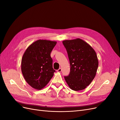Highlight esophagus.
I'll return each mask as SVG.
<instances>
[{
	"mask_svg": "<svg viewBox=\"0 0 120 120\" xmlns=\"http://www.w3.org/2000/svg\"><path fill=\"white\" fill-rule=\"evenodd\" d=\"M61 71H62V69L61 68H59L58 70H57V71H58V72H61Z\"/></svg>",
	"mask_w": 120,
	"mask_h": 120,
	"instance_id": "esophagus-1",
	"label": "esophagus"
}]
</instances>
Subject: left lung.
Returning <instances> with one entry per match:
<instances>
[{"mask_svg": "<svg viewBox=\"0 0 120 120\" xmlns=\"http://www.w3.org/2000/svg\"><path fill=\"white\" fill-rule=\"evenodd\" d=\"M70 63V72L64 76L71 89L77 91L84 90L94 79L98 66L96 51L83 40L77 38L64 40Z\"/></svg>", "mask_w": 120, "mask_h": 120, "instance_id": "1", "label": "left lung"}]
</instances>
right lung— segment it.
Masks as SVG:
<instances>
[{
    "label": "right lung",
    "instance_id": "obj_1",
    "mask_svg": "<svg viewBox=\"0 0 120 120\" xmlns=\"http://www.w3.org/2000/svg\"><path fill=\"white\" fill-rule=\"evenodd\" d=\"M56 43V41L38 40L24 52L22 59V72L26 81L34 89H43L54 75L55 71L52 68L50 53Z\"/></svg>",
    "mask_w": 120,
    "mask_h": 120
}]
</instances>
